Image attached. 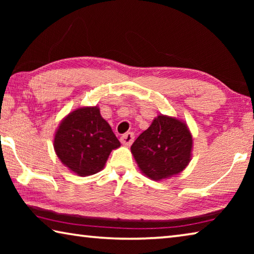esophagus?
Listing matches in <instances>:
<instances>
[{
    "mask_svg": "<svg viewBox=\"0 0 254 254\" xmlns=\"http://www.w3.org/2000/svg\"><path fill=\"white\" fill-rule=\"evenodd\" d=\"M133 140H134V133H132V132H127L126 134H123L121 136V142L126 145L132 144Z\"/></svg>",
    "mask_w": 254,
    "mask_h": 254,
    "instance_id": "1",
    "label": "esophagus"
}]
</instances>
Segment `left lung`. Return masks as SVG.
Wrapping results in <instances>:
<instances>
[{"instance_id":"left-lung-1","label":"left lung","mask_w":254,"mask_h":254,"mask_svg":"<svg viewBox=\"0 0 254 254\" xmlns=\"http://www.w3.org/2000/svg\"><path fill=\"white\" fill-rule=\"evenodd\" d=\"M192 135L187 124L168 115H158L133 142L131 152L141 173L159 182L178 175L191 159Z\"/></svg>"}]
</instances>
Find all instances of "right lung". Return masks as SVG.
<instances>
[{"label":"right lung","mask_w":254,"mask_h":254,"mask_svg":"<svg viewBox=\"0 0 254 254\" xmlns=\"http://www.w3.org/2000/svg\"><path fill=\"white\" fill-rule=\"evenodd\" d=\"M120 145L97 105L70 112L60 122L54 137V149L59 160L80 177L100 173L112 150Z\"/></svg>","instance_id":"add662e5"}]
</instances>
